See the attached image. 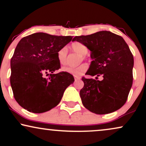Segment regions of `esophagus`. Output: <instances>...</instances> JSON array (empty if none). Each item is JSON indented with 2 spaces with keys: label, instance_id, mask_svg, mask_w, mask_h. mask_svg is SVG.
<instances>
[{
  "label": "esophagus",
  "instance_id": "34e87169",
  "mask_svg": "<svg viewBox=\"0 0 146 146\" xmlns=\"http://www.w3.org/2000/svg\"><path fill=\"white\" fill-rule=\"evenodd\" d=\"M80 77H77V76H75V80L77 81V80H80Z\"/></svg>",
  "mask_w": 146,
  "mask_h": 146
}]
</instances>
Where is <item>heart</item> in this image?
Instances as JSON below:
<instances>
[{
  "mask_svg": "<svg viewBox=\"0 0 146 146\" xmlns=\"http://www.w3.org/2000/svg\"><path fill=\"white\" fill-rule=\"evenodd\" d=\"M70 47L73 52H76L82 56V58H84L88 52V49L83 43L80 42H73L72 43ZM67 54L68 51L66 47H62L57 52V58L60 64L61 65H65L67 60ZM80 60H82V58H80ZM88 69V65L86 64H81L78 66H68L64 68V71L71 73L75 76H79L83 74L85 71Z\"/></svg>",
  "mask_w": 146,
  "mask_h": 146,
  "instance_id": "1",
  "label": "heart"
}]
</instances>
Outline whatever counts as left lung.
Returning <instances> with one entry per match:
<instances>
[{
  "instance_id": "8db88e82",
  "label": "left lung",
  "mask_w": 146,
  "mask_h": 146,
  "mask_svg": "<svg viewBox=\"0 0 146 146\" xmlns=\"http://www.w3.org/2000/svg\"><path fill=\"white\" fill-rule=\"evenodd\" d=\"M73 41L83 43L91 52L90 68L86 75H102L103 80L83 77L80 94L82 104L96 114L111 113L125 104L133 84V56L121 36L110 31L76 36Z\"/></svg>"
}]
</instances>
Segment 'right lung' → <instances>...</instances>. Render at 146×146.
<instances>
[{
  "label": "right lung",
  "mask_w": 146,
  "mask_h": 146,
  "mask_svg": "<svg viewBox=\"0 0 146 146\" xmlns=\"http://www.w3.org/2000/svg\"><path fill=\"white\" fill-rule=\"evenodd\" d=\"M72 38L36 33L18 43L11 59L10 83L15 101L27 111L40 113L55 108L74 82L67 72L54 73L60 68L58 51Z\"/></svg>",
  "instance_id": "right-lung-1"
}]
</instances>
